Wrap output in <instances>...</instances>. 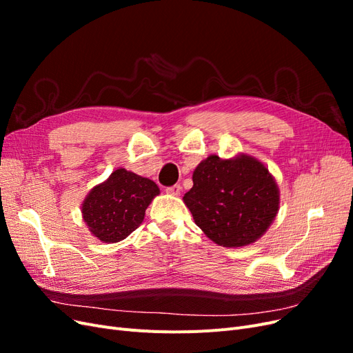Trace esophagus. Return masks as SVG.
Instances as JSON below:
<instances>
[{
  "label": "esophagus",
  "instance_id": "1",
  "mask_svg": "<svg viewBox=\"0 0 353 353\" xmlns=\"http://www.w3.org/2000/svg\"><path fill=\"white\" fill-rule=\"evenodd\" d=\"M166 193L170 194V196H179V193H181V185H179V184H175V185H172V187H168V188H166Z\"/></svg>",
  "mask_w": 353,
  "mask_h": 353
}]
</instances>
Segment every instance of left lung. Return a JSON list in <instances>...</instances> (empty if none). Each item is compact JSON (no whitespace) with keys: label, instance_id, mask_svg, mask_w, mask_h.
Instances as JSON below:
<instances>
[{"label":"left lung","instance_id":"8db88e82","mask_svg":"<svg viewBox=\"0 0 353 353\" xmlns=\"http://www.w3.org/2000/svg\"><path fill=\"white\" fill-rule=\"evenodd\" d=\"M196 225L223 248L259 240L280 209V190L261 160L240 153L210 154L193 172V188L183 197Z\"/></svg>","mask_w":353,"mask_h":353}]
</instances>
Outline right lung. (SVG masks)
Returning <instances> with one entry per match:
<instances>
[{
	"instance_id": "right-lung-1",
	"label": "right lung",
	"mask_w": 353,
	"mask_h": 353,
	"mask_svg": "<svg viewBox=\"0 0 353 353\" xmlns=\"http://www.w3.org/2000/svg\"><path fill=\"white\" fill-rule=\"evenodd\" d=\"M159 194L154 181L119 168L83 199V222L100 241L117 243L141 225L145 209Z\"/></svg>"
}]
</instances>
